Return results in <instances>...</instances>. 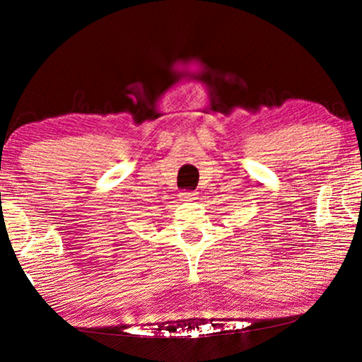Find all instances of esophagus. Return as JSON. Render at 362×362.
<instances>
[{
  "label": "esophagus",
  "instance_id": "34e87169",
  "mask_svg": "<svg viewBox=\"0 0 362 362\" xmlns=\"http://www.w3.org/2000/svg\"><path fill=\"white\" fill-rule=\"evenodd\" d=\"M196 198H198V193H196V192H183V193H180L182 201H194Z\"/></svg>",
  "mask_w": 362,
  "mask_h": 362
}]
</instances>
